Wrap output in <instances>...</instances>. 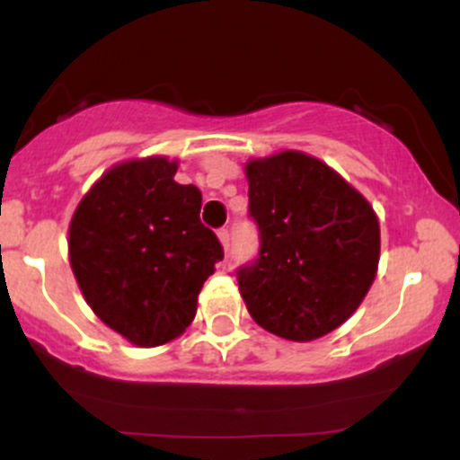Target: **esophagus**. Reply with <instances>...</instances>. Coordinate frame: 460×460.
Listing matches in <instances>:
<instances>
[{"instance_id": "1", "label": "esophagus", "mask_w": 460, "mask_h": 460, "mask_svg": "<svg viewBox=\"0 0 460 460\" xmlns=\"http://www.w3.org/2000/svg\"><path fill=\"white\" fill-rule=\"evenodd\" d=\"M218 240H220V244H223L225 251H229V244H231V234H229V229H220V231H218Z\"/></svg>"}]
</instances>
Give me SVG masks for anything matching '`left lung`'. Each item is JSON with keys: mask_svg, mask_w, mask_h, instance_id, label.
<instances>
[{"mask_svg": "<svg viewBox=\"0 0 460 460\" xmlns=\"http://www.w3.org/2000/svg\"><path fill=\"white\" fill-rule=\"evenodd\" d=\"M260 257L237 270L251 318L289 341H314L358 309L376 279L381 226L358 190L303 151L246 162Z\"/></svg>", "mask_w": 460, "mask_h": 460, "instance_id": "8db88e82", "label": "left lung"}]
</instances>
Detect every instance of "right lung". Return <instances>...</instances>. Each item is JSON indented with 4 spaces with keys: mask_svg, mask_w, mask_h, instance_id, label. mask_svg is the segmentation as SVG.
Listing matches in <instances>:
<instances>
[{
    "mask_svg": "<svg viewBox=\"0 0 460 460\" xmlns=\"http://www.w3.org/2000/svg\"><path fill=\"white\" fill-rule=\"evenodd\" d=\"M177 160L136 157L105 171L68 225V261L103 324L140 348L177 340L223 260L200 223L199 188L175 181Z\"/></svg>",
    "mask_w": 460,
    "mask_h": 460,
    "instance_id": "1",
    "label": "right lung"
}]
</instances>
